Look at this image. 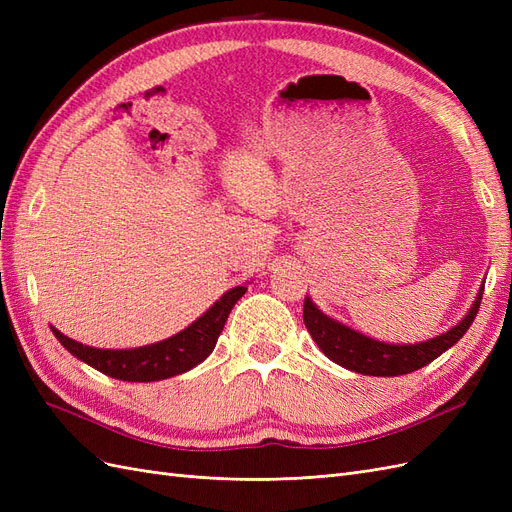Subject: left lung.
I'll return each instance as SVG.
<instances>
[{"mask_svg": "<svg viewBox=\"0 0 512 512\" xmlns=\"http://www.w3.org/2000/svg\"><path fill=\"white\" fill-rule=\"evenodd\" d=\"M483 290L485 282L480 284L468 314L455 327L418 344H386L380 339L363 335L361 331L324 314L309 297H305L303 303V320L318 348L333 363L365 376H404L429 365L442 352L459 342L478 314Z\"/></svg>", "mask_w": 512, "mask_h": 512, "instance_id": "1", "label": "left lung"}]
</instances>
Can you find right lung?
I'll list each match as a JSON object with an SVG mask.
<instances>
[{"label":"right lung","mask_w":512,"mask_h":512,"mask_svg":"<svg viewBox=\"0 0 512 512\" xmlns=\"http://www.w3.org/2000/svg\"><path fill=\"white\" fill-rule=\"evenodd\" d=\"M247 286H235L215 301L207 312L196 318L190 327H185L177 335L162 339V342L128 348V350H104L91 348L76 339H70L55 327L53 335L59 339L76 359L91 365L102 374L123 380V382H156L179 374H185L198 363H203L213 352L218 337L228 320L230 309L243 297Z\"/></svg>","instance_id":"1"}]
</instances>
